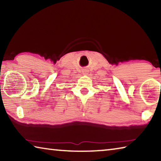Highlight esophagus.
<instances>
[{
	"label": "esophagus",
	"instance_id": "esophagus-1",
	"mask_svg": "<svg viewBox=\"0 0 161 161\" xmlns=\"http://www.w3.org/2000/svg\"><path fill=\"white\" fill-rule=\"evenodd\" d=\"M88 70H87V69H84L83 70V73H84V74H88Z\"/></svg>",
	"mask_w": 161,
	"mask_h": 161
}]
</instances>
